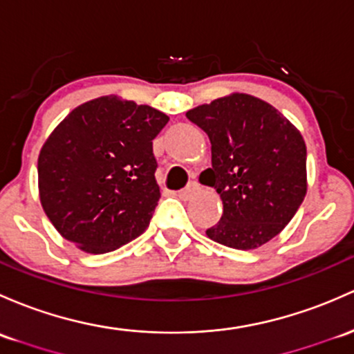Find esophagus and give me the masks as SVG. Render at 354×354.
Wrapping results in <instances>:
<instances>
[{"instance_id": "34e87169", "label": "esophagus", "mask_w": 354, "mask_h": 354, "mask_svg": "<svg viewBox=\"0 0 354 354\" xmlns=\"http://www.w3.org/2000/svg\"><path fill=\"white\" fill-rule=\"evenodd\" d=\"M197 192H199V184H196V182H192V184H189L185 189H182V191H178L177 196L180 197V199L187 201V199H191L192 196H196Z\"/></svg>"}]
</instances>
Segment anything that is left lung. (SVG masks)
Here are the masks:
<instances>
[{
    "mask_svg": "<svg viewBox=\"0 0 354 354\" xmlns=\"http://www.w3.org/2000/svg\"><path fill=\"white\" fill-rule=\"evenodd\" d=\"M185 116L207 133L212 169L201 182L218 191L221 221L207 238L236 250H254L290 223L307 192L302 135L272 104L233 93L189 109Z\"/></svg>",
    "mask_w": 354,
    "mask_h": 354,
    "instance_id": "left-lung-1",
    "label": "left lung"
}]
</instances>
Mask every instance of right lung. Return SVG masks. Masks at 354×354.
<instances>
[{
	"label": "right lung",
	"instance_id": "right-lung-1",
	"mask_svg": "<svg viewBox=\"0 0 354 354\" xmlns=\"http://www.w3.org/2000/svg\"><path fill=\"white\" fill-rule=\"evenodd\" d=\"M169 116L147 104L102 96L64 118L39 155L45 214L86 253L113 252L150 224L160 189L153 138Z\"/></svg>",
	"mask_w": 354,
	"mask_h": 354
}]
</instances>
